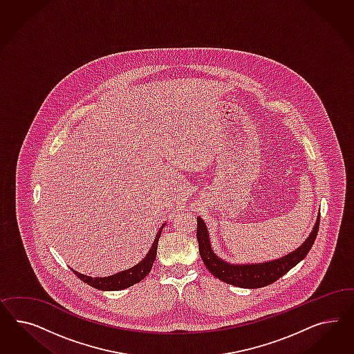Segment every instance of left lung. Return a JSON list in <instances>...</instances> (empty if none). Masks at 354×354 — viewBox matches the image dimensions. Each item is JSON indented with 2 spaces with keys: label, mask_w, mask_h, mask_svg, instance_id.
Returning a JSON list of instances; mask_svg holds the SVG:
<instances>
[{
  "label": "left lung",
  "mask_w": 354,
  "mask_h": 354,
  "mask_svg": "<svg viewBox=\"0 0 354 354\" xmlns=\"http://www.w3.org/2000/svg\"><path fill=\"white\" fill-rule=\"evenodd\" d=\"M319 219H318L311 231L308 240L297 248L295 252L287 254L286 257L279 258L271 262L257 263V265H231L221 258L216 257L209 241V234L205 222L198 216L197 218V240H198V250L200 256L204 261L206 268L214 275L215 278L225 281L227 284L241 287V288H262L268 284H272L284 274H287L290 268L296 266L301 259L306 257L309 253L314 240L318 234L319 228Z\"/></svg>",
  "instance_id": "left-lung-1"
}]
</instances>
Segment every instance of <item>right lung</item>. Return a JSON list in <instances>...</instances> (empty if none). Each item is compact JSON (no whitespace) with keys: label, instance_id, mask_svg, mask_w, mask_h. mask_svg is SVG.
I'll return each mask as SVG.
<instances>
[{"label":"right lung","instance_id":"1","mask_svg":"<svg viewBox=\"0 0 354 354\" xmlns=\"http://www.w3.org/2000/svg\"><path fill=\"white\" fill-rule=\"evenodd\" d=\"M163 225H162L161 230L158 231V234L156 236L154 243H153V245L150 248L149 253L136 266L129 268L126 271L118 272V274H114L111 277H107V278H91V277L79 274V272H76V271L73 270L74 274L80 280H83L84 283H86V284L92 286L96 290H124V288H129L131 286L139 283V281H141L142 279L149 274V271L151 270L153 262H154L156 256H157V245H158V240L161 237Z\"/></svg>","mask_w":354,"mask_h":354}]
</instances>
